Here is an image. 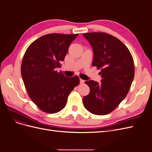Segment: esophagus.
<instances>
[{"instance_id":"esophagus-1","label":"esophagus","mask_w":152,"mask_h":152,"mask_svg":"<svg viewBox=\"0 0 152 152\" xmlns=\"http://www.w3.org/2000/svg\"><path fill=\"white\" fill-rule=\"evenodd\" d=\"M84 82V80H82V79H80V84H83Z\"/></svg>"}]
</instances>
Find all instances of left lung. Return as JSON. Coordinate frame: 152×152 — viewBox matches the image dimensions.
<instances>
[{"label": "left lung", "mask_w": 152, "mask_h": 152, "mask_svg": "<svg viewBox=\"0 0 152 152\" xmlns=\"http://www.w3.org/2000/svg\"><path fill=\"white\" fill-rule=\"evenodd\" d=\"M93 47V66L101 70L102 83L86 81L89 94L83 98L89 112L104 115L115 109L129 91L134 77V64L129 50L114 36L103 32L83 34Z\"/></svg>", "instance_id": "obj_1"}]
</instances>
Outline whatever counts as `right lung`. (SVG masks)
Wrapping results in <instances>:
<instances>
[{
  "instance_id": "obj_1",
  "label": "right lung",
  "mask_w": 152,
  "mask_h": 152,
  "mask_svg": "<svg viewBox=\"0 0 152 152\" xmlns=\"http://www.w3.org/2000/svg\"><path fill=\"white\" fill-rule=\"evenodd\" d=\"M77 35H45L34 41L25 53L21 66L22 79L29 97L44 112L61 111L69 94L80 83L78 76L66 77L56 70Z\"/></svg>"
}]
</instances>
